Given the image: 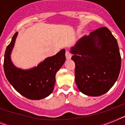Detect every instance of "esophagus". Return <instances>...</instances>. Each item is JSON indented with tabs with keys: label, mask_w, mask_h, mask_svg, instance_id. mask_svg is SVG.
I'll return each mask as SVG.
<instances>
[{
	"label": "esophagus",
	"mask_w": 125,
	"mask_h": 125,
	"mask_svg": "<svg viewBox=\"0 0 125 125\" xmlns=\"http://www.w3.org/2000/svg\"><path fill=\"white\" fill-rule=\"evenodd\" d=\"M65 56H66L67 60H69L71 58V54L70 53V52L68 51H67L65 52Z\"/></svg>",
	"instance_id": "esophagus-1"
}]
</instances>
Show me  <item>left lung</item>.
<instances>
[{
  "instance_id": "obj_1",
  "label": "left lung",
  "mask_w": 125,
  "mask_h": 125,
  "mask_svg": "<svg viewBox=\"0 0 125 125\" xmlns=\"http://www.w3.org/2000/svg\"><path fill=\"white\" fill-rule=\"evenodd\" d=\"M71 52L75 63V82L82 93L97 97L114 85L121 58L117 42L108 28L101 27L80 38Z\"/></svg>"
}]
</instances>
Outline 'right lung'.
Segmentation results:
<instances>
[{"mask_svg": "<svg viewBox=\"0 0 125 125\" xmlns=\"http://www.w3.org/2000/svg\"><path fill=\"white\" fill-rule=\"evenodd\" d=\"M17 32L13 35L4 54V70L6 78L21 95L27 99L40 100L52 92L56 82V74L65 61L64 49L53 56L49 57L34 68L23 70L13 64L10 55L14 46Z\"/></svg>", "mask_w": 125, "mask_h": 125, "instance_id": "obj_1", "label": "right lung"}]
</instances>
